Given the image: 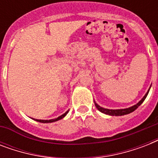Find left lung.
<instances>
[{"label": "left lung", "mask_w": 158, "mask_h": 158, "mask_svg": "<svg viewBox=\"0 0 158 158\" xmlns=\"http://www.w3.org/2000/svg\"><path fill=\"white\" fill-rule=\"evenodd\" d=\"M151 88V86H150ZM150 88L148 89V92L146 93L143 98L141 100H140L137 104H135V105L132 106H130V107H128V108H125V109H106V108H103L100 106L96 102L94 101V103H95V106H96V107L98 108V110L99 111H101V112L104 113L106 115H115V116H119V115H127V114H130V113L133 112L134 110H135L137 109L139 106L143 102V101L145 100V98H147L148 94V92L150 90Z\"/></svg>", "instance_id": "obj_1"}]
</instances>
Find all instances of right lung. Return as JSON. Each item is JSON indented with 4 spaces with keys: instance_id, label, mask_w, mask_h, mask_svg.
Wrapping results in <instances>:
<instances>
[{
    "instance_id": "obj_1",
    "label": "right lung",
    "mask_w": 158,
    "mask_h": 158,
    "mask_svg": "<svg viewBox=\"0 0 158 158\" xmlns=\"http://www.w3.org/2000/svg\"><path fill=\"white\" fill-rule=\"evenodd\" d=\"M69 112V110H67L66 112L64 113L63 115H60L59 117L57 118H55V119H52V120H38V119H33L34 120H36V121H38V122H41V123H52V122H55V121H57V120H61L62 118H64L65 115H67V113Z\"/></svg>"
}]
</instances>
